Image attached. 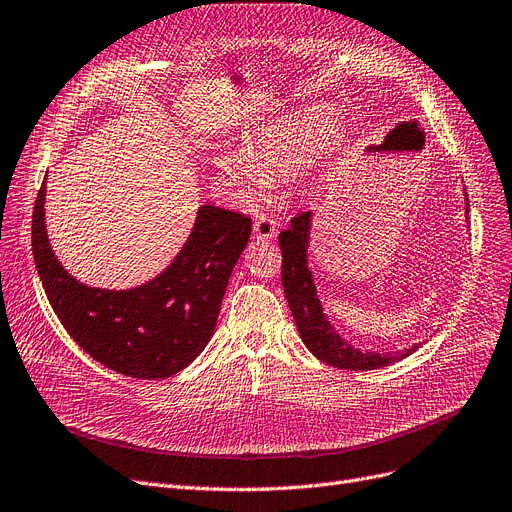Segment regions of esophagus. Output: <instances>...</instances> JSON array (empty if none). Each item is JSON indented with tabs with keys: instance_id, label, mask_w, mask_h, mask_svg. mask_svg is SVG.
Here are the masks:
<instances>
[{
	"instance_id": "esophagus-1",
	"label": "esophagus",
	"mask_w": 512,
	"mask_h": 512,
	"mask_svg": "<svg viewBox=\"0 0 512 512\" xmlns=\"http://www.w3.org/2000/svg\"><path fill=\"white\" fill-rule=\"evenodd\" d=\"M253 236L257 240H272L276 236V223L268 215H259L253 221Z\"/></svg>"
}]
</instances>
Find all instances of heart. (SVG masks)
Segmentation results:
<instances>
[{
	"instance_id": "heart-1",
	"label": "heart",
	"mask_w": 512,
	"mask_h": 512,
	"mask_svg": "<svg viewBox=\"0 0 512 512\" xmlns=\"http://www.w3.org/2000/svg\"><path fill=\"white\" fill-rule=\"evenodd\" d=\"M333 132L325 109H304L261 126L246 147H219L213 156L217 173L242 198L266 194L276 177L289 175L323 147Z\"/></svg>"
}]
</instances>
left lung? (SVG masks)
Instances as JSON below:
<instances>
[{
	"mask_svg": "<svg viewBox=\"0 0 512 512\" xmlns=\"http://www.w3.org/2000/svg\"><path fill=\"white\" fill-rule=\"evenodd\" d=\"M466 196V194H464ZM468 213V198H466ZM312 213H299L291 219V227L280 232L278 244L282 251V287L289 301L291 314L299 331L301 342L318 358L331 367L348 371H371L382 369L392 363L403 361L405 356L418 350L422 344H415L405 352H363L352 348L342 339L323 310V304L316 297V285L308 268V246H310Z\"/></svg>",
	"mask_w": 512,
	"mask_h": 512,
	"instance_id": "obj_1",
	"label": "left lung"
}]
</instances>
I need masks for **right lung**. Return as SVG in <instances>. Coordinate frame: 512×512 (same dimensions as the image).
<instances>
[{
  "instance_id": "1",
  "label": "right lung",
  "mask_w": 512,
  "mask_h": 512,
  "mask_svg": "<svg viewBox=\"0 0 512 512\" xmlns=\"http://www.w3.org/2000/svg\"><path fill=\"white\" fill-rule=\"evenodd\" d=\"M46 179L37 192L31 246L54 314L86 354L107 369L164 380L196 361L211 339L227 280L251 236V217L202 204L183 249L145 285L88 287L54 255L46 232Z\"/></svg>"
}]
</instances>
